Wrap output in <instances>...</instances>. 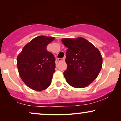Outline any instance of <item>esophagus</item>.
<instances>
[{"mask_svg":"<svg viewBox=\"0 0 121 121\" xmlns=\"http://www.w3.org/2000/svg\"><path fill=\"white\" fill-rule=\"evenodd\" d=\"M65 60V58H58V60L59 61V62H61V61H63Z\"/></svg>","mask_w":121,"mask_h":121,"instance_id":"obj_1","label":"esophagus"}]
</instances>
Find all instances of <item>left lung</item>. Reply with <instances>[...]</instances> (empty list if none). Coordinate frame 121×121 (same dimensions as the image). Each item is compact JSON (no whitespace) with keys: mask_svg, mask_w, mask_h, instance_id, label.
I'll return each instance as SVG.
<instances>
[{"mask_svg":"<svg viewBox=\"0 0 121 121\" xmlns=\"http://www.w3.org/2000/svg\"><path fill=\"white\" fill-rule=\"evenodd\" d=\"M68 48L64 72L67 82L72 87L84 88L97 77L102 68V57L91 43L82 37L62 39Z\"/></svg>","mask_w":121,"mask_h":121,"instance_id":"1","label":"left lung"}]
</instances>
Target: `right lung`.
<instances>
[{
  "mask_svg": "<svg viewBox=\"0 0 121 121\" xmlns=\"http://www.w3.org/2000/svg\"><path fill=\"white\" fill-rule=\"evenodd\" d=\"M54 37L37 36L23 48L17 57L19 75L32 90L42 91L50 85L55 72V58L47 46Z\"/></svg>",
  "mask_w": 121,
  "mask_h": 121,
  "instance_id": "right-lung-1",
  "label": "right lung"
}]
</instances>
